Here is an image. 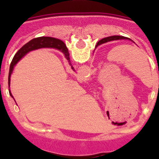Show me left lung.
<instances>
[{"label":"left lung","mask_w":159,"mask_h":159,"mask_svg":"<svg viewBox=\"0 0 159 159\" xmlns=\"http://www.w3.org/2000/svg\"><path fill=\"white\" fill-rule=\"evenodd\" d=\"M119 39H128L127 37H124V36H109V37L107 38H103L102 40H99L98 43H97V45H99V44H102L103 43H106L107 41H111V40H119ZM130 40V39H129Z\"/></svg>","instance_id":"left-lung-1"}]
</instances>
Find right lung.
<instances>
[{
    "label": "right lung",
    "mask_w": 159,
    "mask_h": 159,
    "mask_svg": "<svg viewBox=\"0 0 159 159\" xmlns=\"http://www.w3.org/2000/svg\"><path fill=\"white\" fill-rule=\"evenodd\" d=\"M40 48H55L59 49L60 52H62L65 56L66 59L68 61L69 64L71 65V68L74 70L73 67L71 66V62H70V57H69V52L67 50V48L64 44V42L62 40H59V39H56L53 37H48V36H41V37H37L35 39H32L29 42H28L26 44L23 46L20 49L19 51L16 53V55L14 56L13 59H12V62H11L10 67H9V72H8V87L10 86V76L12 72L14 66L17 64L19 61L25 55L27 54L29 52L32 51V50H35V49ZM9 94L12 97V94L9 90Z\"/></svg>",
    "instance_id": "right-lung-1"
}]
</instances>
